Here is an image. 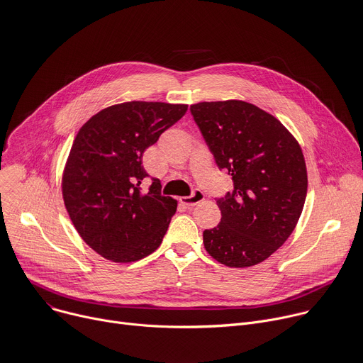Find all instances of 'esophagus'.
<instances>
[{
  "label": "esophagus",
  "instance_id": "1",
  "mask_svg": "<svg viewBox=\"0 0 363 363\" xmlns=\"http://www.w3.org/2000/svg\"><path fill=\"white\" fill-rule=\"evenodd\" d=\"M203 200H204V194L200 189H195L192 192V195H189V196H181V199H179V201L186 207H192V206L200 204Z\"/></svg>",
  "mask_w": 363,
  "mask_h": 363
}]
</instances>
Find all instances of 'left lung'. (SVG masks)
<instances>
[{"label":"left lung","mask_w":363,"mask_h":363,"mask_svg":"<svg viewBox=\"0 0 363 363\" xmlns=\"http://www.w3.org/2000/svg\"><path fill=\"white\" fill-rule=\"evenodd\" d=\"M191 114L233 191L217 200L221 221L203 233L204 247L230 268L268 259L291 236L307 195L301 146L272 114L242 101L191 106Z\"/></svg>","instance_id":"1"}]
</instances>
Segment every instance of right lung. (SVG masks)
I'll return each instance as SVG.
<instances>
[{"instance_id": "right-lung-1", "label": "right lung", "mask_w": 363, "mask_h": 363, "mask_svg": "<svg viewBox=\"0 0 363 363\" xmlns=\"http://www.w3.org/2000/svg\"><path fill=\"white\" fill-rule=\"evenodd\" d=\"M186 104L128 101L92 116L78 131L62 174L67 211L82 240L103 257L128 263L155 252L178 201L160 194L145 150L186 113Z\"/></svg>"}]
</instances>
